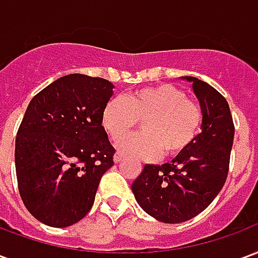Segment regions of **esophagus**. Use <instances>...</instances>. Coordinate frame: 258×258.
I'll use <instances>...</instances> for the list:
<instances>
[{
  "mask_svg": "<svg viewBox=\"0 0 258 258\" xmlns=\"http://www.w3.org/2000/svg\"><path fill=\"white\" fill-rule=\"evenodd\" d=\"M124 159V156L120 153V152H116V155H114V157H113V160H114V163H120L121 160Z\"/></svg>",
  "mask_w": 258,
  "mask_h": 258,
  "instance_id": "obj_1",
  "label": "esophagus"
}]
</instances>
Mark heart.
<instances>
[{
    "mask_svg": "<svg viewBox=\"0 0 258 258\" xmlns=\"http://www.w3.org/2000/svg\"><path fill=\"white\" fill-rule=\"evenodd\" d=\"M102 125L112 140H118L144 121L141 134L117 142L124 155L157 160L164 153L175 157L184 153L199 134L203 120L200 106L171 84H159L112 98L102 110Z\"/></svg>",
    "mask_w": 258,
    "mask_h": 258,
    "instance_id": "b5f03b06",
    "label": "heart"
}]
</instances>
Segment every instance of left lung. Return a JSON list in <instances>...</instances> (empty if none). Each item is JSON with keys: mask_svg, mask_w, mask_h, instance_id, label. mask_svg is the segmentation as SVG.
<instances>
[{"mask_svg": "<svg viewBox=\"0 0 258 258\" xmlns=\"http://www.w3.org/2000/svg\"><path fill=\"white\" fill-rule=\"evenodd\" d=\"M181 79L192 83L199 99L202 133L170 163L145 164L131 185L138 205L166 224L188 221L216 199L227 179L235 134L227 99L196 77Z\"/></svg>", "mask_w": 258, "mask_h": 258, "instance_id": "1", "label": "left lung"}]
</instances>
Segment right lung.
I'll list each match as a JSON object with an SVG mask.
<instances>
[{
	"instance_id": "obj_1",
	"label": "right lung",
	"mask_w": 258,
	"mask_h": 258,
	"mask_svg": "<svg viewBox=\"0 0 258 258\" xmlns=\"http://www.w3.org/2000/svg\"><path fill=\"white\" fill-rule=\"evenodd\" d=\"M113 84L85 74L63 76L29 103L15 144L20 198L38 221L55 228L87 216L114 148L102 125Z\"/></svg>"
}]
</instances>
